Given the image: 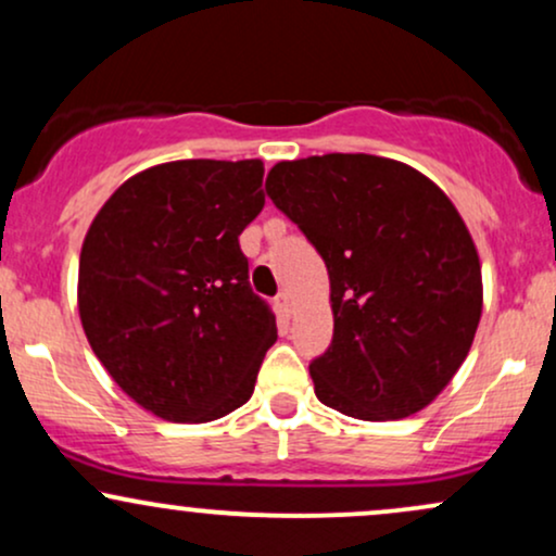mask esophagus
<instances>
[{
    "label": "esophagus",
    "mask_w": 556,
    "mask_h": 556,
    "mask_svg": "<svg viewBox=\"0 0 556 556\" xmlns=\"http://www.w3.org/2000/svg\"><path fill=\"white\" fill-rule=\"evenodd\" d=\"M274 305H277V311L282 316H292V298H290V292H279L277 300H274Z\"/></svg>",
    "instance_id": "esophagus-1"
}]
</instances>
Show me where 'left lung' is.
I'll list each match as a JSON object with an SVG mask.
<instances>
[{
    "instance_id": "1",
    "label": "left lung",
    "mask_w": 556,
    "mask_h": 556,
    "mask_svg": "<svg viewBox=\"0 0 556 556\" xmlns=\"http://www.w3.org/2000/svg\"><path fill=\"white\" fill-rule=\"evenodd\" d=\"M266 193L329 271L334 337L311 363L316 397L361 420L431 405L468 358L483 308L455 203L418 169L371 154L279 162Z\"/></svg>"
}]
</instances>
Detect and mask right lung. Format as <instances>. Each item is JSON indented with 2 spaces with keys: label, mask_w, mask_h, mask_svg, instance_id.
<instances>
[{
  "label": "right lung",
  "mask_w": 556,
  "mask_h": 556,
  "mask_svg": "<svg viewBox=\"0 0 556 556\" xmlns=\"http://www.w3.org/2000/svg\"><path fill=\"white\" fill-rule=\"evenodd\" d=\"M264 162L182 159L125 180L88 227L78 311L88 344L143 410L208 424L251 400L277 342L240 232L264 208Z\"/></svg>",
  "instance_id": "obj_1"
}]
</instances>
